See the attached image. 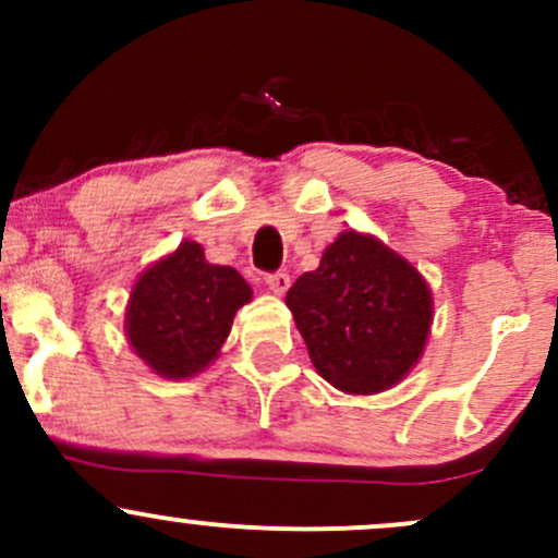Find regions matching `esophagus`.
<instances>
[{"instance_id":"1","label":"esophagus","mask_w":558,"mask_h":558,"mask_svg":"<svg viewBox=\"0 0 558 558\" xmlns=\"http://www.w3.org/2000/svg\"><path fill=\"white\" fill-rule=\"evenodd\" d=\"M264 283H267L275 294H286L291 286V278L286 272H267L264 275Z\"/></svg>"}]
</instances>
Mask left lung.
Here are the masks:
<instances>
[{
	"label": "left lung",
	"mask_w": 558,
	"mask_h": 558,
	"mask_svg": "<svg viewBox=\"0 0 558 558\" xmlns=\"http://www.w3.org/2000/svg\"><path fill=\"white\" fill-rule=\"evenodd\" d=\"M313 367L348 393H378L421 359L432 294L413 264L359 232H342L318 269L286 294Z\"/></svg>",
	"instance_id": "1"
}]
</instances>
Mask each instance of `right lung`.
I'll return each instance as SVG.
<instances>
[{
	"label": "right lung",
	"instance_id": "1",
	"mask_svg": "<svg viewBox=\"0 0 558 558\" xmlns=\"http://www.w3.org/2000/svg\"><path fill=\"white\" fill-rule=\"evenodd\" d=\"M251 286L232 267L205 258L196 243L145 269L134 283L126 335L134 353L165 378H191L218 356Z\"/></svg>",
	"mask_w": 558,
	"mask_h": 558
}]
</instances>
